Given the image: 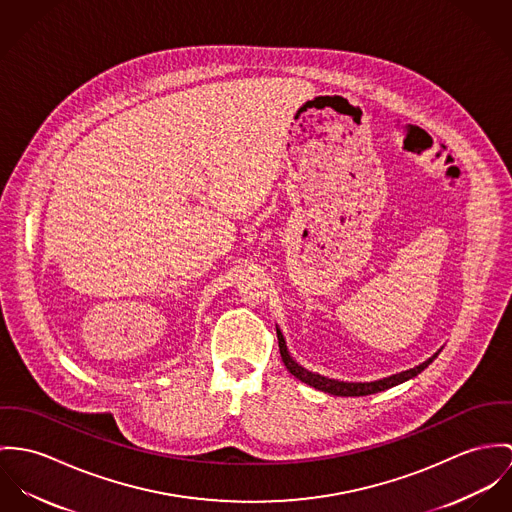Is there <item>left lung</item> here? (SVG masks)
Listing matches in <instances>:
<instances>
[{
	"label": "left lung",
	"mask_w": 512,
	"mask_h": 512,
	"mask_svg": "<svg viewBox=\"0 0 512 512\" xmlns=\"http://www.w3.org/2000/svg\"><path fill=\"white\" fill-rule=\"evenodd\" d=\"M277 338H279V349H281V357H283V363L288 369L290 375H294L298 381L318 389V391H324V393H330L334 397H367V395H375V393H381V391H387V389H393L400 383L408 381V379H414L418 373H422L436 357L442 349H438L432 357H428L426 361H422L420 365L412 367V369H406V371H400L395 375H389V377H383V379H377V381H340V379H330V377H324L320 373H314L306 367H302L300 363H296V359L290 355L288 347H286V341H284L283 332L281 328L277 326Z\"/></svg>",
	"instance_id": "obj_1"
}]
</instances>
